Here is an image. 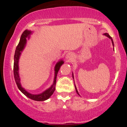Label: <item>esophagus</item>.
Listing matches in <instances>:
<instances>
[{
	"instance_id": "obj_1",
	"label": "esophagus",
	"mask_w": 127,
	"mask_h": 127,
	"mask_svg": "<svg viewBox=\"0 0 127 127\" xmlns=\"http://www.w3.org/2000/svg\"><path fill=\"white\" fill-rule=\"evenodd\" d=\"M73 55L72 53H68L66 54V58L68 60H71L73 58Z\"/></svg>"
}]
</instances>
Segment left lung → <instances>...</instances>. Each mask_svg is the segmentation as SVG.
Listing matches in <instances>:
<instances>
[{"label": "left lung", "instance_id": "1", "mask_svg": "<svg viewBox=\"0 0 127 127\" xmlns=\"http://www.w3.org/2000/svg\"><path fill=\"white\" fill-rule=\"evenodd\" d=\"M104 35L106 36L107 37H108L109 38V39H111V40H112V44H113V46H114V43H113V40L112 38L110 37V35H109V34L108 33H104ZM75 88H76V93H77V94H78V95H79V93H78V91H77V88H76V86H75Z\"/></svg>", "mask_w": 127, "mask_h": 127}]
</instances>
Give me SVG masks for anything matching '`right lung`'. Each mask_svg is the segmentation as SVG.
I'll return each instance as SVG.
<instances>
[{
  "instance_id": "right-lung-1",
  "label": "right lung",
  "mask_w": 127,
  "mask_h": 127,
  "mask_svg": "<svg viewBox=\"0 0 127 127\" xmlns=\"http://www.w3.org/2000/svg\"><path fill=\"white\" fill-rule=\"evenodd\" d=\"M31 34V31L25 30L24 31L21 36V39L19 42L18 46H17L16 50L15 51L14 54V67H13V72H14V79L15 81V83L17 85L18 89L24 94V95H26L28 98L31 99L36 100V101H43L47 99L53 94L54 92L55 91V85H56V80H57V74L62 64H64V62L62 61H60L55 65V77L54 80L53 84L52 85L51 87L48 88L43 93L40 94L38 95H33L31 94L28 93L27 91H25L21 86L20 84V76H19L18 74V60L20 56L21 55V53L22 51V50L25 47V46L27 43V37H29V35Z\"/></svg>"
}]
</instances>
